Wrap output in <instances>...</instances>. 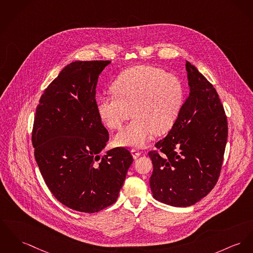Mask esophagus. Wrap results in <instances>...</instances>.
<instances>
[{
    "label": "esophagus",
    "mask_w": 253,
    "mask_h": 253,
    "mask_svg": "<svg viewBox=\"0 0 253 253\" xmlns=\"http://www.w3.org/2000/svg\"><path fill=\"white\" fill-rule=\"evenodd\" d=\"M131 154H132V156H133V158L134 159H137L140 155H141V152H139V151H137V150H135V149H133V150H131Z\"/></svg>",
    "instance_id": "1"
}]
</instances>
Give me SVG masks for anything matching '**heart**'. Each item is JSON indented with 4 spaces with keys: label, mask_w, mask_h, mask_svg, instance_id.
<instances>
[{
    "label": "heart",
    "mask_w": 253,
    "mask_h": 253,
    "mask_svg": "<svg viewBox=\"0 0 253 253\" xmlns=\"http://www.w3.org/2000/svg\"><path fill=\"white\" fill-rule=\"evenodd\" d=\"M111 91L116 97L100 98L97 111L111 129L121 128L134 115L130 124L115 136V143L124 147L143 148L153 132H167L183 101V88L178 79L149 65L124 71L111 85Z\"/></svg>",
    "instance_id": "1"
}]
</instances>
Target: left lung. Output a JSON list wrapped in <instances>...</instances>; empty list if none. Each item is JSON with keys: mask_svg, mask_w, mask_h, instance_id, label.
<instances>
[{"mask_svg": "<svg viewBox=\"0 0 253 253\" xmlns=\"http://www.w3.org/2000/svg\"><path fill=\"white\" fill-rule=\"evenodd\" d=\"M189 96L168 135L150 152L153 198L175 207L201 201L216 185L227 141V120L219 95L186 61Z\"/></svg>", "mask_w": 253, "mask_h": 253, "instance_id": "8db88e82", "label": "left lung"}]
</instances>
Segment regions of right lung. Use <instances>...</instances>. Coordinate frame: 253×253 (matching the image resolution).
<instances>
[{"instance_id":"obj_1","label":"right lung","mask_w":253,"mask_h":253,"mask_svg":"<svg viewBox=\"0 0 253 253\" xmlns=\"http://www.w3.org/2000/svg\"><path fill=\"white\" fill-rule=\"evenodd\" d=\"M111 61L77 60L44 91L33 129L34 156L54 198L69 208L99 212L117 201L133 158L116 148L101 156L109 139L97 111L96 87Z\"/></svg>"}]
</instances>
